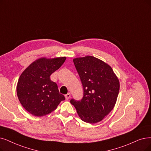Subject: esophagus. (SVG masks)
Listing matches in <instances>:
<instances>
[{
  "mask_svg": "<svg viewBox=\"0 0 151 151\" xmlns=\"http://www.w3.org/2000/svg\"><path fill=\"white\" fill-rule=\"evenodd\" d=\"M70 93H68V94H66V95H65V99L66 100H69V98L70 97Z\"/></svg>",
  "mask_w": 151,
  "mask_h": 151,
  "instance_id": "34e87169",
  "label": "esophagus"
}]
</instances>
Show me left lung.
<instances>
[{"label":"left lung","mask_w":151,"mask_h":151,"mask_svg":"<svg viewBox=\"0 0 151 151\" xmlns=\"http://www.w3.org/2000/svg\"><path fill=\"white\" fill-rule=\"evenodd\" d=\"M83 88V98L70 102L82 121L96 123L114 108L119 90V82L112 68L91 56L73 59Z\"/></svg>","instance_id":"8db88e82"}]
</instances>
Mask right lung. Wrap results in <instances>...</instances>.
I'll use <instances>...</instances> for the list:
<instances>
[{"instance_id": "right-lung-1", "label": "right lung", "mask_w": 151, "mask_h": 151, "mask_svg": "<svg viewBox=\"0 0 151 151\" xmlns=\"http://www.w3.org/2000/svg\"><path fill=\"white\" fill-rule=\"evenodd\" d=\"M65 59L41 58L20 75L17 86L18 98L23 108L33 115L45 116L56 110L60 102L65 100L57 84L50 77L63 64Z\"/></svg>"}]
</instances>
